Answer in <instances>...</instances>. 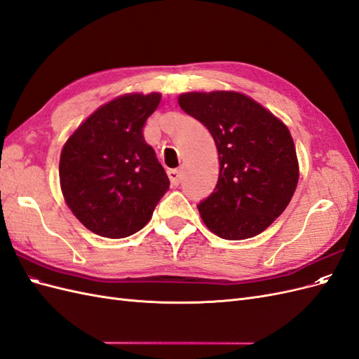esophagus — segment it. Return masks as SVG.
<instances>
[{
  "instance_id": "obj_1",
  "label": "esophagus",
  "mask_w": 359,
  "mask_h": 359,
  "mask_svg": "<svg viewBox=\"0 0 359 359\" xmlns=\"http://www.w3.org/2000/svg\"><path fill=\"white\" fill-rule=\"evenodd\" d=\"M168 175H169L172 186H178V184L181 182V178H182V172L180 169H169Z\"/></svg>"
}]
</instances>
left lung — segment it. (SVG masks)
Here are the masks:
<instances>
[{"instance_id": "8db88e82", "label": "left lung", "mask_w": 359, "mask_h": 359, "mask_svg": "<svg viewBox=\"0 0 359 359\" xmlns=\"http://www.w3.org/2000/svg\"><path fill=\"white\" fill-rule=\"evenodd\" d=\"M181 109L214 139L220 173L198 208L208 229L224 240L264 232L286 210L299 169L287 127L264 106L235 91L186 93Z\"/></svg>"}]
</instances>
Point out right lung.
<instances>
[{
	"mask_svg": "<svg viewBox=\"0 0 359 359\" xmlns=\"http://www.w3.org/2000/svg\"><path fill=\"white\" fill-rule=\"evenodd\" d=\"M158 93L126 94L103 104L61 151L60 182L69 208L86 229L126 238L149 222L169 178L144 127Z\"/></svg>",
	"mask_w": 359,
	"mask_h": 359,
	"instance_id": "1",
	"label": "right lung"
}]
</instances>
